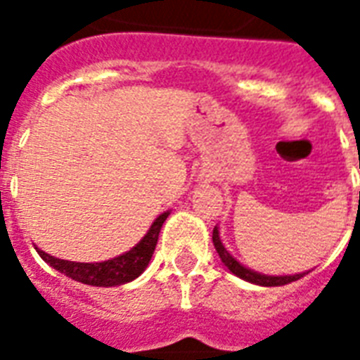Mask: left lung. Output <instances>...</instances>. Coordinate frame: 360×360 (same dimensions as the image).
<instances>
[{
	"mask_svg": "<svg viewBox=\"0 0 360 360\" xmlns=\"http://www.w3.org/2000/svg\"><path fill=\"white\" fill-rule=\"evenodd\" d=\"M212 241H214V247L218 250L219 258L221 262L226 264V268L231 274H235L237 278L245 279V281H250V283H257V285L262 287H278V285H285V283H291V281H297L301 279L304 274H295V276H264V274H258V271H252L249 268H245L243 264H239L229 252L226 250V247L221 245L219 241V233L218 227H214V233H212Z\"/></svg>",
	"mask_w": 360,
	"mask_h": 360,
	"instance_id": "1",
	"label": "left lung"
}]
</instances>
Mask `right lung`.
<instances>
[{
	"label": "right lung",
	"instance_id": "add662e5",
	"mask_svg": "<svg viewBox=\"0 0 360 360\" xmlns=\"http://www.w3.org/2000/svg\"><path fill=\"white\" fill-rule=\"evenodd\" d=\"M167 216H169V212H164L162 216H158L156 221L148 229V233L142 237L136 247H133L125 255L105 260V262H94V264H89V262H69V260L50 257L48 252H44L40 249L36 250L42 257L44 262H48L51 268L65 274L67 278L75 279V281H81V283L94 287L123 285V283H129L134 278H139L142 271L146 270L150 258L154 255V249H156L160 229L164 226Z\"/></svg>",
	"mask_w": 360,
	"mask_h": 360
}]
</instances>
